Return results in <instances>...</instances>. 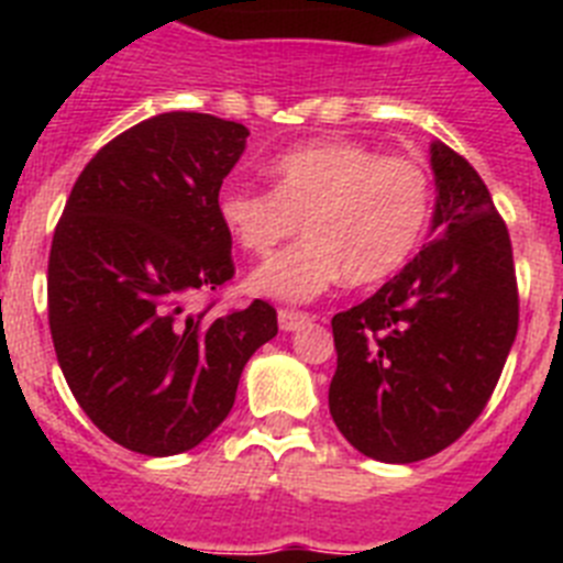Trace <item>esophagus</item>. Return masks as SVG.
Segmentation results:
<instances>
[{
    "label": "esophagus",
    "instance_id": "1",
    "mask_svg": "<svg viewBox=\"0 0 563 563\" xmlns=\"http://www.w3.org/2000/svg\"><path fill=\"white\" fill-rule=\"evenodd\" d=\"M305 324H310V316H307V312L278 310V327H282L285 332H296V330H301Z\"/></svg>",
    "mask_w": 563,
    "mask_h": 563
}]
</instances>
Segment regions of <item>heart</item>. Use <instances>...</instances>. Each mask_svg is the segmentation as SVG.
<instances>
[{"instance_id": "1", "label": "heart", "mask_w": 563, "mask_h": 563, "mask_svg": "<svg viewBox=\"0 0 563 563\" xmlns=\"http://www.w3.org/2000/svg\"><path fill=\"white\" fill-rule=\"evenodd\" d=\"M267 174L273 191L225 186L217 197L222 228L256 256L305 220L301 242L253 271L247 287L258 296L305 305L343 276L375 285L409 262L429 225L431 180L415 157L318 141L278 154Z\"/></svg>"}]
</instances>
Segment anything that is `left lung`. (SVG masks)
I'll return each mask as SVG.
<instances>
[{"label":"left lung","mask_w":563,"mask_h":563,"mask_svg":"<svg viewBox=\"0 0 563 563\" xmlns=\"http://www.w3.org/2000/svg\"><path fill=\"white\" fill-rule=\"evenodd\" d=\"M434 239L363 305L332 318L330 415L380 462L426 460L482 415L519 330L514 247L474 166L431 143Z\"/></svg>","instance_id":"left-lung-1"}]
</instances>
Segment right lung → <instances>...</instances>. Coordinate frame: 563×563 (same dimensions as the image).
<instances>
[{
	"label": "right lung",
	"mask_w": 563,
	"mask_h": 563,
	"mask_svg": "<svg viewBox=\"0 0 563 563\" xmlns=\"http://www.w3.org/2000/svg\"><path fill=\"white\" fill-rule=\"evenodd\" d=\"M247 129L166 112L126 129L87 163L56 225L47 265L49 332L84 415L118 445L172 456L228 417L276 310L188 312L233 276L217 213Z\"/></svg>",
	"instance_id": "right-lung-1"
}]
</instances>
